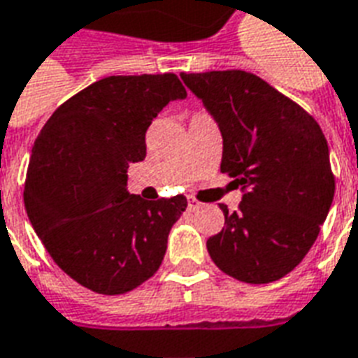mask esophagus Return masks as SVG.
Instances as JSON below:
<instances>
[{
  "mask_svg": "<svg viewBox=\"0 0 358 358\" xmlns=\"http://www.w3.org/2000/svg\"><path fill=\"white\" fill-rule=\"evenodd\" d=\"M201 206H203V205H201L199 201H195V199L187 201V210H192V213H193V210H199Z\"/></svg>",
  "mask_w": 358,
  "mask_h": 358,
  "instance_id": "34e87169",
  "label": "esophagus"
}]
</instances>
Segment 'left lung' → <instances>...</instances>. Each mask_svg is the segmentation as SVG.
I'll use <instances>...</instances> for the list:
<instances>
[{"label": "left lung", "mask_w": 358, "mask_h": 358, "mask_svg": "<svg viewBox=\"0 0 358 358\" xmlns=\"http://www.w3.org/2000/svg\"><path fill=\"white\" fill-rule=\"evenodd\" d=\"M203 100L222 140L220 171L243 199L224 229L206 241L229 277L250 285L290 273L317 241L334 199L330 153L319 123L254 73L243 70L180 73Z\"/></svg>", "instance_id": "1"}]
</instances>
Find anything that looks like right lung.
Wrapping results in <instances>:
<instances>
[{"mask_svg":"<svg viewBox=\"0 0 358 358\" xmlns=\"http://www.w3.org/2000/svg\"><path fill=\"white\" fill-rule=\"evenodd\" d=\"M186 96L174 73L104 78L66 100L34 142L24 206L55 264L81 287L117 296L161 266L187 201L132 195L127 169L144 161L157 113Z\"/></svg>","mask_w":358,"mask_h":358,"instance_id":"1","label":"right lung"}]
</instances>
